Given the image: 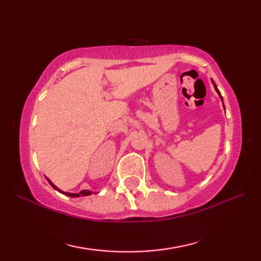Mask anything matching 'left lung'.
<instances>
[{
	"label": "left lung",
	"instance_id": "8db88e82",
	"mask_svg": "<svg viewBox=\"0 0 261 261\" xmlns=\"http://www.w3.org/2000/svg\"><path fill=\"white\" fill-rule=\"evenodd\" d=\"M214 86H215V85H214ZM215 90H216V92H218V93L220 94V92H219V90H218V87H216V86H215ZM220 96H221V94H220ZM221 98H222V96H221Z\"/></svg>",
	"mask_w": 261,
	"mask_h": 261
}]
</instances>
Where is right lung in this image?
<instances>
[{
  "instance_id": "right-lung-1",
  "label": "right lung",
  "mask_w": 261,
  "mask_h": 261,
  "mask_svg": "<svg viewBox=\"0 0 261 261\" xmlns=\"http://www.w3.org/2000/svg\"><path fill=\"white\" fill-rule=\"evenodd\" d=\"M48 179V178H47ZM48 181L49 182H50V185L55 188V190H57L58 192H60V193H63V194H65V195H68V196H71V197H79V196H88V195H91V194H92V192H90V191H87V190H84V191H82V192H80L79 194H71V193H66V192H62V191H60L59 190V188H57L56 186H55L54 184H53V182L50 181V180H49L48 179Z\"/></svg>"
}]
</instances>
